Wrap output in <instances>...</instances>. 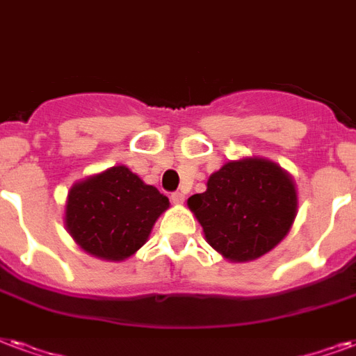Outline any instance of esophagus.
<instances>
[{
  "label": "esophagus",
  "instance_id": "obj_1",
  "mask_svg": "<svg viewBox=\"0 0 356 356\" xmlns=\"http://www.w3.org/2000/svg\"><path fill=\"white\" fill-rule=\"evenodd\" d=\"M170 197H172L173 203H183L184 202V194H183V192H173V194Z\"/></svg>",
  "mask_w": 356,
  "mask_h": 356
}]
</instances>
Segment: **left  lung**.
I'll list each match as a JSON object with an SVG mask.
<instances>
[{"instance_id":"left-lung-1","label":"left lung","mask_w":356,"mask_h":356,"mask_svg":"<svg viewBox=\"0 0 356 356\" xmlns=\"http://www.w3.org/2000/svg\"><path fill=\"white\" fill-rule=\"evenodd\" d=\"M207 243L232 261H250L286 237L297 214V190L282 168L265 159L227 162L188 197Z\"/></svg>"}]
</instances>
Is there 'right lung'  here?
Returning a JSON list of instances; mask_svg holds the SVG:
<instances>
[{
    "label": "right lung",
    "mask_w": 356,
    "mask_h": 356,
    "mask_svg": "<svg viewBox=\"0 0 356 356\" xmlns=\"http://www.w3.org/2000/svg\"><path fill=\"white\" fill-rule=\"evenodd\" d=\"M170 200L124 166L74 184L69 192L65 224L91 256L121 261L140 250Z\"/></svg>",
    "instance_id": "obj_1"
}]
</instances>
